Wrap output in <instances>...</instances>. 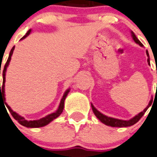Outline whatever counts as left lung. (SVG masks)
Here are the masks:
<instances>
[{"mask_svg":"<svg viewBox=\"0 0 157 157\" xmlns=\"http://www.w3.org/2000/svg\"><path fill=\"white\" fill-rule=\"evenodd\" d=\"M131 34H132V37L134 41L136 42L137 44H139L140 47H144V45L141 43V42L137 39V37L136 36V34H134L133 31H131ZM146 54H147V63H148V65H150V58H149V54H148V52H147V50L146 51ZM151 103H152V98L150 100V101H149L148 105H147V107L145 108L143 111H141L140 113H139L137 115H136L132 118L129 119V120H122V119H118V118L108 117V116L101 114L100 111H98L96 108L94 107V105H93L92 103H91V106L94 114L96 115L97 118H98L99 120H100L102 123L113 127H130V126H132V125L136 124V123H137V122H138L141 118H142V116L144 114L145 112L147 111V109H148L149 106L151 105Z\"/></svg>","mask_w":157,"mask_h":157,"instance_id":"left-lung-1","label":"left lung"}]
</instances>
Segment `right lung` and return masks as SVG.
<instances>
[{
	"label": "right lung",
	"instance_id": "right-lung-1",
	"mask_svg": "<svg viewBox=\"0 0 157 157\" xmlns=\"http://www.w3.org/2000/svg\"><path fill=\"white\" fill-rule=\"evenodd\" d=\"M31 32V29L27 31V33L25 34V35H24L22 38L21 39V40L22 39H25L26 37L29 35ZM15 47H13V48L11 49L10 52V55H9V58L7 59V62H6V65L4 67V69H3V72H2V76H3V84L1 86V84H0V101L1 99L2 98V100H4L3 101L5 102V105H6V107L8 108V109L10 110V114H12V116L13 118L16 119L17 122L21 125L24 126L25 127H30V128H35V127H44L46 125L49 124L51 122L56 119V118H58L59 116L60 115L62 114V112H63V107H64V101H65V98H67V94L68 93L70 92V88L69 89H67L65 92H64V94H63V97H62V98L60 100V103H59V105L58 109L56 112L54 113H52V114H48V115L45 116L44 118H42L40 119H38V120H25V118L22 117V116L19 115L17 113H16L15 111H13L11 107H10V105L6 102V97H5V83H6V70H7V67H8L9 64H10V62L11 60V56H12L13 55V50H14ZM0 74H1V69H0ZM2 87V89H0V87Z\"/></svg>",
	"mask_w": 157,
	"mask_h": 157
}]
</instances>
